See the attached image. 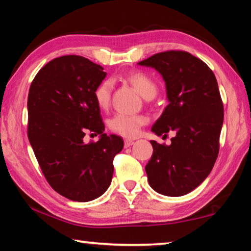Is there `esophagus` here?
I'll use <instances>...</instances> for the list:
<instances>
[{
    "instance_id": "esophagus-1",
    "label": "esophagus",
    "mask_w": 251,
    "mask_h": 251,
    "mask_svg": "<svg viewBox=\"0 0 251 251\" xmlns=\"http://www.w3.org/2000/svg\"><path fill=\"white\" fill-rule=\"evenodd\" d=\"M124 144H125V147H130L134 144V141L133 139H125Z\"/></svg>"
}]
</instances>
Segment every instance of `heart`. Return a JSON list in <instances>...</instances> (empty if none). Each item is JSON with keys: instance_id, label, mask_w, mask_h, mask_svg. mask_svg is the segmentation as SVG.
Listing matches in <instances>:
<instances>
[{"instance_id": "obj_1", "label": "heart", "mask_w": 251, "mask_h": 251, "mask_svg": "<svg viewBox=\"0 0 251 251\" xmlns=\"http://www.w3.org/2000/svg\"><path fill=\"white\" fill-rule=\"evenodd\" d=\"M124 78L145 99H151L156 95V83L144 72H130L125 75ZM110 97H112V83L109 80H104L95 88L94 92V99L97 106L100 109H107L110 104ZM146 123L147 117L144 115L116 114L115 116L110 118L108 125L114 133L131 138L138 135L141 127Z\"/></svg>"}]
</instances>
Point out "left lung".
<instances>
[{
  "label": "left lung",
  "mask_w": 251,
  "mask_h": 251,
  "mask_svg": "<svg viewBox=\"0 0 251 251\" xmlns=\"http://www.w3.org/2000/svg\"><path fill=\"white\" fill-rule=\"evenodd\" d=\"M138 65L155 69L166 85L168 105L151 131L176 134L171 145L151 141L148 182L165 196H184L206 179L218 157L224 105L217 79L201 59L182 50L155 54Z\"/></svg>",
  "instance_id": "8db88e82"
}]
</instances>
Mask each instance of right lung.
I'll return each mask as SVG.
<instances>
[{
	"label": "right lung",
	"instance_id": "right-lung-1",
	"mask_svg": "<svg viewBox=\"0 0 251 251\" xmlns=\"http://www.w3.org/2000/svg\"><path fill=\"white\" fill-rule=\"evenodd\" d=\"M104 69L78 55L54 58L34 77L27 97L29 144L46 180L65 198L90 201L101 196L113 177V159L124 142L104 134L95 88ZM87 130L100 135L85 144Z\"/></svg>",
	"mask_w": 251,
	"mask_h": 251
}]
</instances>
